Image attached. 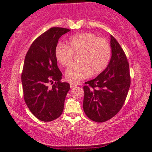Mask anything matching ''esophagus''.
Returning <instances> with one entry per match:
<instances>
[{
	"label": "esophagus",
	"instance_id": "34e87169",
	"mask_svg": "<svg viewBox=\"0 0 152 152\" xmlns=\"http://www.w3.org/2000/svg\"><path fill=\"white\" fill-rule=\"evenodd\" d=\"M76 85L74 84V83H70V88H74V87H76Z\"/></svg>",
	"mask_w": 152,
	"mask_h": 152
}]
</instances>
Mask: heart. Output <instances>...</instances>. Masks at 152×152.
<instances>
[{
	"label": "heart",
	"instance_id": "obj_1",
	"mask_svg": "<svg viewBox=\"0 0 152 152\" xmlns=\"http://www.w3.org/2000/svg\"><path fill=\"white\" fill-rule=\"evenodd\" d=\"M73 54L78 55V63L66 69L65 79L71 83H78L90 74L96 75L103 72L110 62L112 51L106 39L91 32H84L71 37L67 45L59 44L55 48L56 59L63 66L71 64Z\"/></svg>",
	"mask_w": 152,
	"mask_h": 152
}]
</instances>
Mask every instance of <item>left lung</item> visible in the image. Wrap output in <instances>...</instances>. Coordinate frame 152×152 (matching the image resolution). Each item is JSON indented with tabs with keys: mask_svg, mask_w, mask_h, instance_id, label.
I'll return each instance as SVG.
<instances>
[{
	"mask_svg": "<svg viewBox=\"0 0 152 152\" xmlns=\"http://www.w3.org/2000/svg\"><path fill=\"white\" fill-rule=\"evenodd\" d=\"M112 57L108 66L94 79L85 83L83 110L89 119L104 122L122 108L131 86L126 56L116 39L110 35Z\"/></svg>",
	"mask_w": 152,
	"mask_h": 152,
	"instance_id": "1",
	"label": "left lung"
}]
</instances>
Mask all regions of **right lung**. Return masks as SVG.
I'll return each mask as SVG.
<instances>
[{"label": "right lung", "mask_w": 152, "mask_h": 152, "mask_svg": "<svg viewBox=\"0 0 152 152\" xmlns=\"http://www.w3.org/2000/svg\"><path fill=\"white\" fill-rule=\"evenodd\" d=\"M69 31L65 28H50L32 42L26 55L21 74L23 99L30 112L43 122L61 115L70 89L69 84L61 81L62 74L55 57L58 39Z\"/></svg>", "instance_id": "1"}]
</instances>
